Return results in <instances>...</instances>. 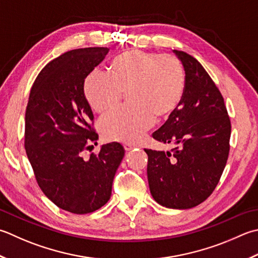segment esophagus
Instances as JSON below:
<instances>
[{
  "label": "esophagus",
  "mask_w": 258,
  "mask_h": 258,
  "mask_svg": "<svg viewBox=\"0 0 258 258\" xmlns=\"http://www.w3.org/2000/svg\"><path fill=\"white\" fill-rule=\"evenodd\" d=\"M135 148H138V145H136V144H132V143H125L124 144V149H125L126 152H128V151L133 150Z\"/></svg>",
  "instance_id": "obj_1"
}]
</instances>
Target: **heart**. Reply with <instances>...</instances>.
Segmentation results:
<instances>
[{
  "label": "heart",
  "instance_id": "1",
  "mask_svg": "<svg viewBox=\"0 0 258 258\" xmlns=\"http://www.w3.org/2000/svg\"><path fill=\"white\" fill-rule=\"evenodd\" d=\"M186 86L183 63L173 54L127 50L112 60L109 75L94 70L85 80L87 102L99 114L117 108L127 94L128 107L100 122L108 141L135 142L152 127L155 118H169L182 102Z\"/></svg>",
  "mask_w": 258,
  "mask_h": 258
}]
</instances>
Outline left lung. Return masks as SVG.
Segmentation results:
<instances>
[{
    "instance_id": "1",
    "label": "left lung",
    "mask_w": 258,
    "mask_h": 258,
    "mask_svg": "<svg viewBox=\"0 0 258 258\" xmlns=\"http://www.w3.org/2000/svg\"><path fill=\"white\" fill-rule=\"evenodd\" d=\"M185 70L182 102L152 134L174 148L144 149L151 195L166 208L189 209L214 192L228 160L231 124L224 97L192 55L174 50Z\"/></svg>"
}]
</instances>
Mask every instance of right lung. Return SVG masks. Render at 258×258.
<instances>
[{
  "instance_id": "add662e5",
  "label": "right lung",
  "mask_w": 258,
  "mask_h": 258,
  "mask_svg": "<svg viewBox=\"0 0 258 258\" xmlns=\"http://www.w3.org/2000/svg\"><path fill=\"white\" fill-rule=\"evenodd\" d=\"M108 51L75 49L53 59L35 78L25 109L24 148L35 180L55 206L77 215L109 200L125 154L122 144L112 142L83 156L98 139L84 83Z\"/></svg>"
}]
</instances>
